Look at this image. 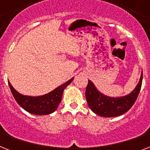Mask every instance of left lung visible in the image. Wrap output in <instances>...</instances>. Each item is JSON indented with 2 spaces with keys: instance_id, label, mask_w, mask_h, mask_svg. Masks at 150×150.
Here are the masks:
<instances>
[{
  "instance_id": "left-lung-1",
  "label": "left lung",
  "mask_w": 150,
  "mask_h": 150,
  "mask_svg": "<svg viewBox=\"0 0 150 150\" xmlns=\"http://www.w3.org/2000/svg\"><path fill=\"white\" fill-rule=\"evenodd\" d=\"M142 82V71L134 90L126 96L110 97L100 93L90 80L86 89V97L89 108L96 114L104 117L120 116L128 111L135 103Z\"/></svg>"
}]
</instances>
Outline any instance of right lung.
<instances>
[{"label": "right lung", "mask_w": 150, "mask_h": 150, "mask_svg": "<svg viewBox=\"0 0 150 150\" xmlns=\"http://www.w3.org/2000/svg\"><path fill=\"white\" fill-rule=\"evenodd\" d=\"M73 79L74 78H71L68 82H66L60 86L57 87L53 91L45 95L39 96L22 95L13 88L9 81H8V85L16 102L25 110L35 115H47V114H52L56 110L61 101L64 90L72 82Z\"/></svg>", "instance_id": "1"}]
</instances>
